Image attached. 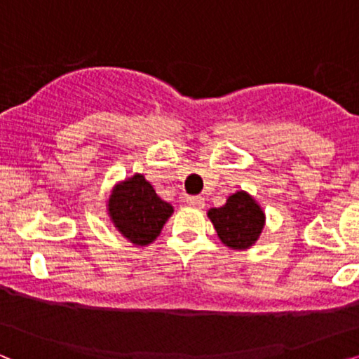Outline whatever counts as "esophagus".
I'll list each match as a JSON object with an SVG mask.
<instances>
[{"label": "esophagus", "instance_id": "esophagus-1", "mask_svg": "<svg viewBox=\"0 0 359 359\" xmlns=\"http://www.w3.org/2000/svg\"><path fill=\"white\" fill-rule=\"evenodd\" d=\"M187 203L192 205L195 208H203L205 207V200L202 197H187Z\"/></svg>", "mask_w": 359, "mask_h": 359}]
</instances>
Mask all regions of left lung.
I'll return each instance as SVG.
<instances>
[{
  "label": "left lung",
  "mask_w": 359,
  "mask_h": 359,
  "mask_svg": "<svg viewBox=\"0 0 359 359\" xmlns=\"http://www.w3.org/2000/svg\"><path fill=\"white\" fill-rule=\"evenodd\" d=\"M219 240L233 250L255 245L264 226V213L246 192H236L219 208L208 212Z\"/></svg>",
  "instance_id": "obj_1"
}]
</instances>
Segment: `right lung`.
Instances as JSON below:
<instances>
[{"label":"right lung","instance_id":"1","mask_svg":"<svg viewBox=\"0 0 359 359\" xmlns=\"http://www.w3.org/2000/svg\"><path fill=\"white\" fill-rule=\"evenodd\" d=\"M108 210L119 233L140 246L154 241L174 212L141 174L116 185L108 200Z\"/></svg>","mask_w":359,"mask_h":359}]
</instances>
